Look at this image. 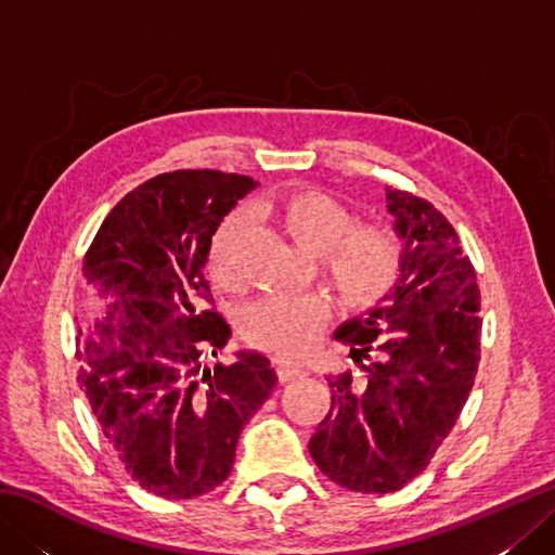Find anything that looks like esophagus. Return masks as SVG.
Masks as SVG:
<instances>
[{
	"mask_svg": "<svg viewBox=\"0 0 555 555\" xmlns=\"http://www.w3.org/2000/svg\"><path fill=\"white\" fill-rule=\"evenodd\" d=\"M276 374H279L281 382H293V379H300V376H305V370L298 367V364L276 362Z\"/></svg>",
	"mask_w": 555,
	"mask_h": 555,
	"instance_id": "esophagus-1",
	"label": "esophagus"
}]
</instances>
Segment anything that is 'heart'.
<instances>
[{"label": "heart", "instance_id": "heart-1", "mask_svg": "<svg viewBox=\"0 0 555 555\" xmlns=\"http://www.w3.org/2000/svg\"><path fill=\"white\" fill-rule=\"evenodd\" d=\"M281 227L302 250L320 257L324 279L350 308H370L398 284L403 247L386 223H352L350 209L322 191H293L276 205ZM245 221L231 215L211 235L209 274L223 288L241 284V238ZM328 317L320 296H274L247 305L241 314L245 338L281 358H300Z\"/></svg>", "mask_w": 555, "mask_h": 555}]
</instances>
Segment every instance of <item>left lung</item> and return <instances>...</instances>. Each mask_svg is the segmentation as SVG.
<instances>
[{
	"mask_svg": "<svg viewBox=\"0 0 555 555\" xmlns=\"http://www.w3.org/2000/svg\"><path fill=\"white\" fill-rule=\"evenodd\" d=\"M386 207L403 241L398 284L334 334L367 379L326 376L332 410L310 439L317 467L360 493L403 489L429 465L479 367L477 274L455 229L427 199L396 188H386Z\"/></svg>",
	"mask_w": 555,
	"mask_h": 555,
	"instance_id": "left-lung-1",
	"label": "left lung"
}]
</instances>
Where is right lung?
<instances>
[{"instance_id": "obj_1", "label": "right lung", "mask_w": 555, "mask_h": 555, "mask_svg": "<svg viewBox=\"0 0 555 555\" xmlns=\"http://www.w3.org/2000/svg\"><path fill=\"white\" fill-rule=\"evenodd\" d=\"M255 188L250 176L211 169L155 176L109 211L82 262L88 286L114 302L78 328V384L126 473L162 499L217 489L276 386L262 352L207 362L231 336L209 310V243Z\"/></svg>"}]
</instances>
